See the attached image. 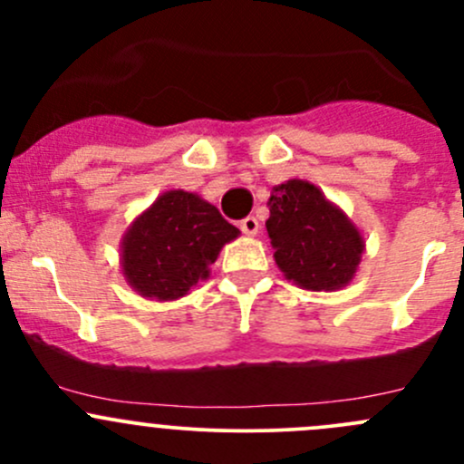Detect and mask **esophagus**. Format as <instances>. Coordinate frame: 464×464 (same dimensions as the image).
<instances>
[{"label": "esophagus", "instance_id": "obj_1", "mask_svg": "<svg viewBox=\"0 0 464 464\" xmlns=\"http://www.w3.org/2000/svg\"><path fill=\"white\" fill-rule=\"evenodd\" d=\"M240 228H242V233H245V236H258V231H260V222L258 219L254 218V215H249V218H245L240 222Z\"/></svg>", "mask_w": 464, "mask_h": 464}]
</instances>
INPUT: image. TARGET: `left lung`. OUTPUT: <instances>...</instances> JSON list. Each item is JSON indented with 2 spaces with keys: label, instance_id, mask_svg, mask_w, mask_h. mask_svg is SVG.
Instances as JSON below:
<instances>
[{
  "label": "left lung",
  "instance_id": "8db88e82",
  "mask_svg": "<svg viewBox=\"0 0 464 464\" xmlns=\"http://www.w3.org/2000/svg\"><path fill=\"white\" fill-rule=\"evenodd\" d=\"M266 206V233L285 278L310 292H336L354 278L366 242L321 188L305 179H289L271 188Z\"/></svg>",
  "mask_w": 464,
  "mask_h": 464
}]
</instances>
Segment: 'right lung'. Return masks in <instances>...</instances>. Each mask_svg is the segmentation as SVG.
<instances>
[{
    "mask_svg": "<svg viewBox=\"0 0 464 464\" xmlns=\"http://www.w3.org/2000/svg\"><path fill=\"white\" fill-rule=\"evenodd\" d=\"M240 236L213 204L188 190H166L121 240V269L150 301H177L210 276L224 245Z\"/></svg>",
    "mask_w": 464,
    "mask_h": 464,
    "instance_id": "add662e5",
    "label": "right lung"
}]
</instances>
